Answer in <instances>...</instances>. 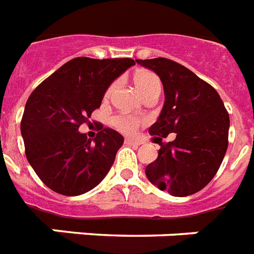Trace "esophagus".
Returning <instances> with one entry per match:
<instances>
[{"label": "esophagus", "mask_w": 254, "mask_h": 254, "mask_svg": "<svg viewBox=\"0 0 254 254\" xmlns=\"http://www.w3.org/2000/svg\"><path fill=\"white\" fill-rule=\"evenodd\" d=\"M125 144L126 145H139V141H135V140L129 139V137H126L125 139Z\"/></svg>", "instance_id": "34e87169"}]
</instances>
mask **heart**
<instances>
[{
  "instance_id": "obj_1",
  "label": "heart",
  "mask_w": 254,
  "mask_h": 254,
  "mask_svg": "<svg viewBox=\"0 0 254 254\" xmlns=\"http://www.w3.org/2000/svg\"><path fill=\"white\" fill-rule=\"evenodd\" d=\"M133 85L136 88L137 93L141 97H145L149 93L160 92L161 90V81L155 73L147 69H140L133 74ZM114 92V85H111L110 88L106 90L105 98H110V95ZM114 125L118 129H121L122 132L131 133L135 131V128L139 125V119L129 115H119L114 118Z\"/></svg>"
}]
</instances>
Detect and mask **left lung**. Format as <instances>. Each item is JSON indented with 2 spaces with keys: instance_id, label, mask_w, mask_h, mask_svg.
<instances>
[{
  "instance_id": "1",
  "label": "left lung",
  "mask_w": 254,
  "mask_h": 254,
  "mask_svg": "<svg viewBox=\"0 0 254 254\" xmlns=\"http://www.w3.org/2000/svg\"><path fill=\"white\" fill-rule=\"evenodd\" d=\"M153 70L164 86L165 102L151 135L176 139L162 143L145 176L173 196L191 195L214 178L228 147L230 115L220 95L195 73L169 59L136 60Z\"/></svg>"
}]
</instances>
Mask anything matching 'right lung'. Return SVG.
<instances>
[{
  "mask_svg": "<svg viewBox=\"0 0 254 254\" xmlns=\"http://www.w3.org/2000/svg\"><path fill=\"white\" fill-rule=\"evenodd\" d=\"M132 65V59H72L28 97L21 122L26 157L51 190L81 195L106 177L125 139L111 128L89 139L78 128Z\"/></svg>",
  "mask_w": 254,
  "mask_h": 254,
  "instance_id": "add662e5",
  "label": "right lung"
}]
</instances>
